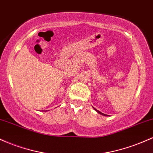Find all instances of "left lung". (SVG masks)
<instances>
[{"instance_id":"left-lung-1","label":"left lung","mask_w":153,"mask_h":153,"mask_svg":"<svg viewBox=\"0 0 153 153\" xmlns=\"http://www.w3.org/2000/svg\"><path fill=\"white\" fill-rule=\"evenodd\" d=\"M94 108V110H95V111H97V112H98V113H99V114H101V115H103V116H106V117H107V116H108V115L105 114H103V113H101V111H99V110L96 109V108Z\"/></svg>"}]
</instances>
